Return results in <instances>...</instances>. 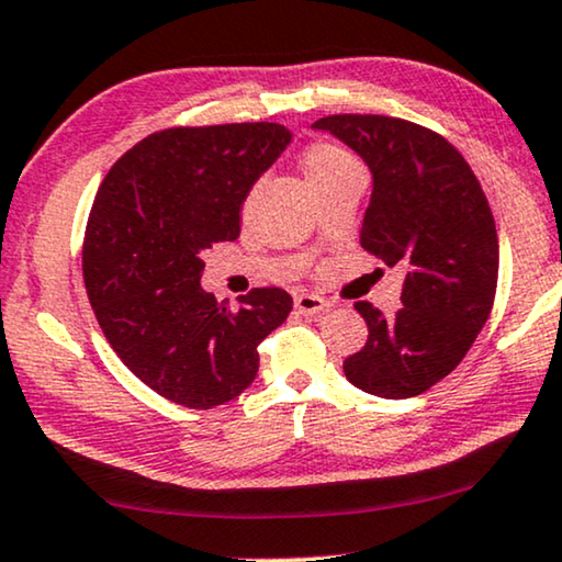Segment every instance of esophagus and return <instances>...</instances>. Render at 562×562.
Returning <instances> with one entry per match:
<instances>
[{"mask_svg": "<svg viewBox=\"0 0 562 562\" xmlns=\"http://www.w3.org/2000/svg\"><path fill=\"white\" fill-rule=\"evenodd\" d=\"M328 303L321 295H313V293L295 295V311L303 313V316H318V313H324Z\"/></svg>", "mask_w": 562, "mask_h": 562, "instance_id": "esophagus-1", "label": "esophagus"}]
</instances>
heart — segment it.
Here are the masks:
<instances>
[{
	"label": "heart",
	"instance_id": "obj_1",
	"mask_svg": "<svg viewBox=\"0 0 562 562\" xmlns=\"http://www.w3.org/2000/svg\"><path fill=\"white\" fill-rule=\"evenodd\" d=\"M349 167H357V161L351 159L347 151H341V148L328 146V144L313 146L311 151L305 154V161H303L305 179H308V184L318 182V179L331 177V175H336V171H344Z\"/></svg>",
	"mask_w": 562,
	"mask_h": 562
}]
</instances>
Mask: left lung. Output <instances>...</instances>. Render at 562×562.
<instances>
[{
    "instance_id": "8db88e82",
    "label": "left lung",
    "mask_w": 562,
    "mask_h": 562,
    "mask_svg": "<svg viewBox=\"0 0 562 562\" xmlns=\"http://www.w3.org/2000/svg\"><path fill=\"white\" fill-rule=\"evenodd\" d=\"M313 131L368 164L359 244L403 272V308L393 316L355 303L370 336L344 375L378 398H414L458 368L491 316L498 236L488 200L458 148L408 120L328 115Z\"/></svg>"
}]
</instances>
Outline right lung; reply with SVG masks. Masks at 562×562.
Listing matches in <instances>:
<instances>
[{
	"mask_svg": "<svg viewBox=\"0 0 562 562\" xmlns=\"http://www.w3.org/2000/svg\"><path fill=\"white\" fill-rule=\"evenodd\" d=\"M290 140L277 123L169 128L120 156L97 190L81 251L89 303L125 368L171 403L234 401L257 378L259 341L293 311L280 288L231 311L200 285L203 251L238 238L244 200Z\"/></svg>",
	"mask_w": 562,
	"mask_h": 562,
	"instance_id": "obj_1",
	"label": "right lung"
}]
</instances>
